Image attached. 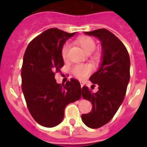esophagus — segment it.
Here are the masks:
<instances>
[{
	"instance_id": "1",
	"label": "esophagus",
	"mask_w": 147,
	"mask_h": 147,
	"mask_svg": "<svg viewBox=\"0 0 147 147\" xmlns=\"http://www.w3.org/2000/svg\"><path fill=\"white\" fill-rule=\"evenodd\" d=\"M80 85H81V87H82H82L84 86V82H83L82 81H80Z\"/></svg>"
}]
</instances>
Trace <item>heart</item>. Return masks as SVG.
<instances>
[{
    "label": "heart",
    "instance_id": "heart-1",
    "mask_svg": "<svg viewBox=\"0 0 147 147\" xmlns=\"http://www.w3.org/2000/svg\"><path fill=\"white\" fill-rule=\"evenodd\" d=\"M77 43L81 46L82 49L86 53H91L96 47V43H95L94 40L90 37H88V36H83V37H80L77 40ZM69 47V43L64 44V45L62 46V50H61V54H62L63 59H65L67 57ZM91 71V66L88 64H77L74 66L72 68L74 74L80 79H84L86 77L90 74Z\"/></svg>",
    "mask_w": 147,
    "mask_h": 147
}]
</instances>
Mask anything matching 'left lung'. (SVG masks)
Instances as JSON below:
<instances>
[{"label": "left lung", "instance_id": "left-lung-1", "mask_svg": "<svg viewBox=\"0 0 147 147\" xmlns=\"http://www.w3.org/2000/svg\"><path fill=\"white\" fill-rule=\"evenodd\" d=\"M85 34L98 38L102 44V62L90 77L93 84L98 85V90L91 93L88 87L82 88L83 98L93 106L89 113L82 115V120L90 128L96 129L113 119L123 102L129 82L130 60L124 44L108 30L100 28Z\"/></svg>", "mask_w": 147, "mask_h": 147}]
</instances>
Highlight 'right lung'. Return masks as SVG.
I'll return each instance as SVG.
<instances>
[{
    "label": "right lung",
    "mask_w": 147,
    "mask_h": 147,
    "mask_svg": "<svg viewBox=\"0 0 147 147\" xmlns=\"http://www.w3.org/2000/svg\"><path fill=\"white\" fill-rule=\"evenodd\" d=\"M75 34L49 28L31 41L23 56V93L32 116L43 127L60 124L66 106L82 96L80 82L71 79L61 85L54 77L64 65L62 46Z\"/></svg>",
    "instance_id": "1"
}]
</instances>
